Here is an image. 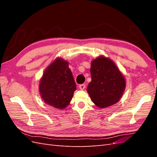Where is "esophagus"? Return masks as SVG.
Here are the masks:
<instances>
[{
    "label": "esophagus",
    "mask_w": 157,
    "mask_h": 157,
    "mask_svg": "<svg viewBox=\"0 0 157 157\" xmlns=\"http://www.w3.org/2000/svg\"><path fill=\"white\" fill-rule=\"evenodd\" d=\"M79 89L82 90H84V89L86 88V85H85V84H81V85H79Z\"/></svg>",
    "instance_id": "1"
}]
</instances>
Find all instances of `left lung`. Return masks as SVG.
Returning <instances> with one entry per match:
<instances>
[{"label":"left lung","instance_id":"left-lung-1","mask_svg":"<svg viewBox=\"0 0 157 157\" xmlns=\"http://www.w3.org/2000/svg\"><path fill=\"white\" fill-rule=\"evenodd\" d=\"M90 73L92 80L87 92L98 107H108L121 99L125 88V79L111 59L100 56L93 60Z\"/></svg>","mask_w":157,"mask_h":157}]
</instances>
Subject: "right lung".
Listing matches in <instances>:
<instances>
[{
    "mask_svg": "<svg viewBox=\"0 0 157 157\" xmlns=\"http://www.w3.org/2000/svg\"><path fill=\"white\" fill-rule=\"evenodd\" d=\"M76 90V84L69 63L56 58L43 73L39 91L45 103L56 109H63L69 105Z\"/></svg>",
    "mask_w": 157,
    "mask_h": 157,
    "instance_id": "1",
    "label": "right lung"
}]
</instances>
